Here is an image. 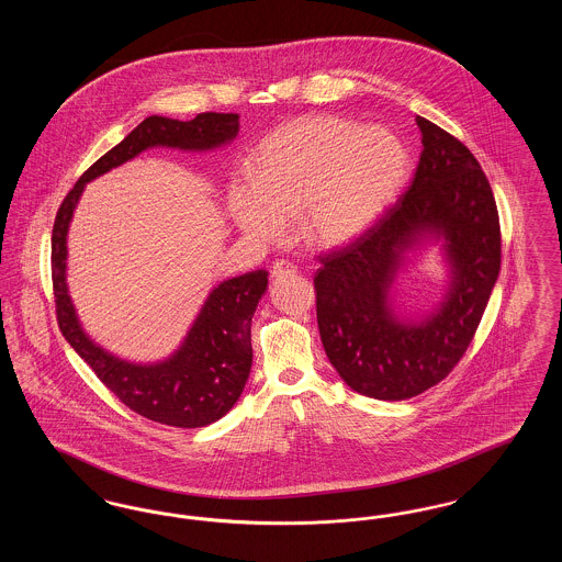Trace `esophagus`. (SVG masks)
I'll list each match as a JSON object with an SVG mask.
<instances>
[{
	"instance_id": "obj_1",
	"label": "esophagus",
	"mask_w": 562,
	"mask_h": 562,
	"mask_svg": "<svg viewBox=\"0 0 562 562\" xmlns=\"http://www.w3.org/2000/svg\"><path fill=\"white\" fill-rule=\"evenodd\" d=\"M294 269L293 263H289V261H276L273 263V268H271V278H284V276H293Z\"/></svg>"
}]
</instances>
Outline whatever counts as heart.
Wrapping results in <instances>:
<instances>
[{"label":"heart","mask_w":562,"mask_h":562,"mask_svg":"<svg viewBox=\"0 0 562 562\" xmlns=\"http://www.w3.org/2000/svg\"><path fill=\"white\" fill-rule=\"evenodd\" d=\"M406 172L408 151L387 128L303 115L261 143L252 175H234L227 211L250 240H282L294 216L301 240L335 250L373 227L396 200Z\"/></svg>","instance_id":"1"}]
</instances>
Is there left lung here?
Masks as SVG:
<instances>
[{"mask_svg": "<svg viewBox=\"0 0 562 562\" xmlns=\"http://www.w3.org/2000/svg\"><path fill=\"white\" fill-rule=\"evenodd\" d=\"M424 151L394 209L341 250L321 257L316 314L322 346L362 396L406 401L453 371L481 324L502 266L499 214L481 164L453 134L415 117ZM440 240L446 296L428 317L401 319L391 291L405 252Z\"/></svg>", "mask_w": 562, "mask_h": 562, "instance_id": "1", "label": "left lung"}]
</instances>
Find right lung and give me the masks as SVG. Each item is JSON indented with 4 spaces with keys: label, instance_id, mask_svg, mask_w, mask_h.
I'll return each mask as SVG.
<instances>
[{
    "label": "right lung",
    "instance_id": "1",
    "mask_svg": "<svg viewBox=\"0 0 562 562\" xmlns=\"http://www.w3.org/2000/svg\"><path fill=\"white\" fill-rule=\"evenodd\" d=\"M240 131L238 113H198L189 122L149 115L122 143L94 161L63 200L53 227V286L63 337L109 390L134 413L175 428H204L240 398L252 367L250 321L268 291V271L223 280L206 296L198 318L166 360L136 364L97 346L81 328L67 289V234L86 183L151 147L211 151Z\"/></svg>",
    "mask_w": 562,
    "mask_h": 562
}]
</instances>
